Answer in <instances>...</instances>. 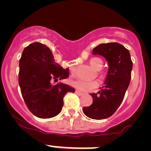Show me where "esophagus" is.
<instances>
[{"label": "esophagus", "mask_w": 151, "mask_h": 151, "mask_svg": "<svg viewBox=\"0 0 151 151\" xmlns=\"http://www.w3.org/2000/svg\"><path fill=\"white\" fill-rule=\"evenodd\" d=\"M75 92H76V95H83V92H80V91H78V90H76Z\"/></svg>", "instance_id": "obj_1"}]
</instances>
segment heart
Instances as JSON below:
<instances>
[{
  "instance_id": "obj_1",
  "label": "heart",
  "mask_w": 151,
  "mask_h": 151,
  "mask_svg": "<svg viewBox=\"0 0 151 151\" xmlns=\"http://www.w3.org/2000/svg\"><path fill=\"white\" fill-rule=\"evenodd\" d=\"M89 64L91 66L93 67L97 70H100L103 67V62L101 59L98 58H93L89 61ZM70 70L73 74L75 73L76 68L75 66H72L70 68ZM71 86L75 87L76 89L82 92H89V91L93 90L96 89L99 86V82L98 81H86L82 79H75L70 81Z\"/></svg>"
}]
</instances>
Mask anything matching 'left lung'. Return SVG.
I'll use <instances>...</instances> for the list:
<instances>
[{
    "label": "left lung",
    "mask_w": 151,
    "mask_h": 151,
    "mask_svg": "<svg viewBox=\"0 0 151 151\" xmlns=\"http://www.w3.org/2000/svg\"><path fill=\"white\" fill-rule=\"evenodd\" d=\"M92 53L106 59L109 71L101 90L90 94L92 105L83 107V112L89 118L103 120L111 117L123 102L131 81L133 62L128 49L117 42L99 45Z\"/></svg>",
    "instance_id": "1"
}]
</instances>
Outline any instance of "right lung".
I'll use <instances>...</instances> for the list:
<instances>
[{
	"label": "right lung",
	"mask_w": 151,
	"mask_h": 151,
	"mask_svg": "<svg viewBox=\"0 0 151 151\" xmlns=\"http://www.w3.org/2000/svg\"><path fill=\"white\" fill-rule=\"evenodd\" d=\"M19 65V85L29 111L42 119L58 115L65 94L74 92L75 89L62 83L53 84V82L69 77V69H63L55 62L50 48L37 42L25 47Z\"/></svg>",
	"instance_id": "add662e5"
}]
</instances>
